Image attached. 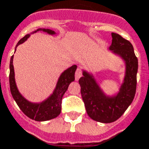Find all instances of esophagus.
I'll use <instances>...</instances> for the list:
<instances>
[{
	"instance_id": "obj_1",
	"label": "esophagus",
	"mask_w": 149,
	"mask_h": 149,
	"mask_svg": "<svg viewBox=\"0 0 149 149\" xmlns=\"http://www.w3.org/2000/svg\"><path fill=\"white\" fill-rule=\"evenodd\" d=\"M82 76V70L80 68H78L77 69V71H76V73H75V79H76V81H78L79 80V78L81 77Z\"/></svg>"
}]
</instances>
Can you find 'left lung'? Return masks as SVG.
<instances>
[{"label":"left lung","mask_w":149,"mask_h":149,"mask_svg":"<svg viewBox=\"0 0 149 149\" xmlns=\"http://www.w3.org/2000/svg\"><path fill=\"white\" fill-rule=\"evenodd\" d=\"M112 43L110 50L123 59L126 64L124 81L116 96L105 95L92 75L83 72L79 79L81 93L86 112L95 121L109 123L121 117L132 102L136 90V74L138 59L135 55L132 44L116 33H111Z\"/></svg>","instance_id":"1"}]
</instances>
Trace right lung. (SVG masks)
Wrapping results in <instances>:
<instances>
[{"label":"right lung","instance_id":"add662e5","mask_svg":"<svg viewBox=\"0 0 149 149\" xmlns=\"http://www.w3.org/2000/svg\"><path fill=\"white\" fill-rule=\"evenodd\" d=\"M38 31H44L50 35L56 34L55 31L49 29H38L34 33ZM29 37L30 35H26L22 38H21L19 42H17L16 47L19 44L25 42ZM13 59V56H12L9 64L10 92L13 99L15 100L16 103L21 109V111L27 117L31 119H34L35 121H47L56 118L61 112V103H62V98L64 93L67 91L69 84L75 80V72L77 70V65H72L60 75L56 89L52 94L47 99L43 101L41 103H32L26 98H24L17 88L15 79H14Z\"/></svg>","mask_w":149,"mask_h":149}]
</instances>
